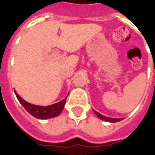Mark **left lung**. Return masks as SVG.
<instances>
[{
  "instance_id": "8db88e82",
  "label": "left lung",
  "mask_w": 155,
  "mask_h": 155,
  "mask_svg": "<svg viewBox=\"0 0 155 155\" xmlns=\"http://www.w3.org/2000/svg\"><path fill=\"white\" fill-rule=\"evenodd\" d=\"M94 111V113L96 114V116L99 118V119H101V120H104V121H106V122H110V123H116V122H119V121H121V120H123V118H110V117H106L103 115V114H100L99 112L97 111H95L93 110Z\"/></svg>"
}]
</instances>
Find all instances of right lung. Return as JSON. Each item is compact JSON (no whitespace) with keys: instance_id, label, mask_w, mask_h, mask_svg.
Segmentation results:
<instances>
[{"instance_id":"obj_1","label":"right lung","mask_w":155,"mask_h":155,"mask_svg":"<svg viewBox=\"0 0 155 155\" xmlns=\"http://www.w3.org/2000/svg\"><path fill=\"white\" fill-rule=\"evenodd\" d=\"M15 94L16 95V98L20 101V103L21 104L23 107L25 108V110L31 114L32 116H34L36 119H40V120H47V119H51V118H54V117L60 115V114L64 109V104L66 102V98H64V100H62L56 104H51V105H47V106H41V105L31 104L27 101H25V100H23L16 93L15 91Z\"/></svg>"}]
</instances>
